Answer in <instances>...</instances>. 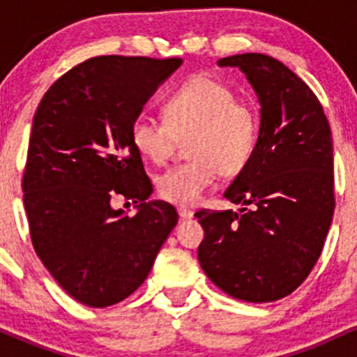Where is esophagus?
I'll return each instance as SVG.
<instances>
[{"mask_svg":"<svg viewBox=\"0 0 357 357\" xmlns=\"http://www.w3.org/2000/svg\"><path fill=\"white\" fill-rule=\"evenodd\" d=\"M178 215L181 220H191L195 213H192L191 210H188V208H178Z\"/></svg>","mask_w":357,"mask_h":357,"instance_id":"obj_1","label":"esophagus"}]
</instances>
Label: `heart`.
<instances>
[{"mask_svg": "<svg viewBox=\"0 0 357 357\" xmlns=\"http://www.w3.org/2000/svg\"><path fill=\"white\" fill-rule=\"evenodd\" d=\"M166 121L139 116L130 127L136 151L154 165L173 154L178 139H188L191 161L173 166L158 178V192L166 202L192 206L223 174L243 169L255 149L258 117L223 82L192 77L165 105Z\"/></svg>", "mask_w": 357, "mask_h": 357, "instance_id": "1", "label": "heart"}]
</instances>
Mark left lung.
Instances as JSON below:
<instances>
[{"label":"left lung","mask_w":357,"mask_h":357,"mask_svg":"<svg viewBox=\"0 0 357 357\" xmlns=\"http://www.w3.org/2000/svg\"><path fill=\"white\" fill-rule=\"evenodd\" d=\"M245 73L260 102L255 149L225 198L238 211L196 213L208 278L245 302H273L305 280L334 215L331 127L304 80L264 53L218 60Z\"/></svg>","instance_id":"obj_1"}]
</instances>
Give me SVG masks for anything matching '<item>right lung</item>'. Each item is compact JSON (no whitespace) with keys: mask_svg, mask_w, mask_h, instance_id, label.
Listing matches in <instances>:
<instances>
[{"mask_svg":"<svg viewBox=\"0 0 357 357\" xmlns=\"http://www.w3.org/2000/svg\"><path fill=\"white\" fill-rule=\"evenodd\" d=\"M181 59L96 56L61 75L33 117L23 202L36 255L68 296L89 307L129 297L178 223L130 139L132 122ZM139 202L127 217L112 195Z\"/></svg>","mask_w":357,"mask_h":357,"instance_id":"obj_1","label":"right lung"}]
</instances>
